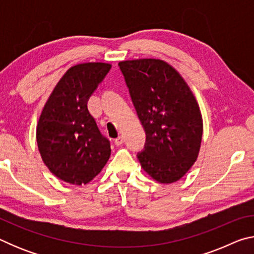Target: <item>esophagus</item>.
Here are the masks:
<instances>
[{
  "label": "esophagus",
  "instance_id": "34e87169",
  "mask_svg": "<svg viewBox=\"0 0 254 254\" xmlns=\"http://www.w3.org/2000/svg\"><path fill=\"white\" fill-rule=\"evenodd\" d=\"M123 142H124V139H123V136H119L118 139H115V140H114V143L117 144V145H121Z\"/></svg>",
  "mask_w": 254,
  "mask_h": 254
}]
</instances>
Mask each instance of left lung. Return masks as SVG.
Returning a JSON list of instances; mask_svg holds the SVG:
<instances>
[{
	"mask_svg": "<svg viewBox=\"0 0 254 254\" xmlns=\"http://www.w3.org/2000/svg\"><path fill=\"white\" fill-rule=\"evenodd\" d=\"M142 127L147 145L137 159L160 184L183 178L198 157L203 118L182 75L161 59L119 63Z\"/></svg>",
	"mask_w": 254,
	"mask_h": 254,
	"instance_id": "left-lung-1",
	"label": "left lung"
}]
</instances>
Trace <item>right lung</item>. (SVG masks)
Instances as JSON below:
<instances>
[{
  "instance_id": "add662e5",
  "label": "right lung",
  "mask_w": 254,
  "mask_h": 254,
  "mask_svg": "<svg viewBox=\"0 0 254 254\" xmlns=\"http://www.w3.org/2000/svg\"><path fill=\"white\" fill-rule=\"evenodd\" d=\"M112 65L84 63L70 67L56 85L37 123V143L47 168L71 185H86L104 168L110 141L87 109L88 98Z\"/></svg>"
}]
</instances>
